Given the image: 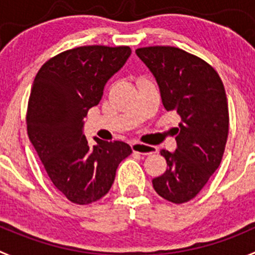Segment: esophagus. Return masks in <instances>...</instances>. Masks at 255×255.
I'll return each instance as SVG.
<instances>
[{"mask_svg": "<svg viewBox=\"0 0 255 255\" xmlns=\"http://www.w3.org/2000/svg\"><path fill=\"white\" fill-rule=\"evenodd\" d=\"M130 147H132L133 152L139 153V154H143V155H149V154H153V153L158 152L157 147H154V145L143 144V143H138V142L132 143Z\"/></svg>", "mask_w": 255, "mask_h": 255, "instance_id": "obj_1", "label": "esophagus"}]
</instances>
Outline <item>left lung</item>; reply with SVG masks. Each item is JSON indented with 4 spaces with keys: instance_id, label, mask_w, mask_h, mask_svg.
Here are the masks:
<instances>
[{
    "instance_id": "left-lung-1",
    "label": "left lung",
    "mask_w": 255,
    "mask_h": 255,
    "mask_svg": "<svg viewBox=\"0 0 255 255\" xmlns=\"http://www.w3.org/2000/svg\"><path fill=\"white\" fill-rule=\"evenodd\" d=\"M135 53L154 76L165 110L182 118L175 150H160L168 168L152 180L153 188L172 203H185L221 164L229 129L226 90L213 67L177 47H144Z\"/></svg>"
}]
</instances>
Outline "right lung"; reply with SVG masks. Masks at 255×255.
Here are the masks:
<instances>
[{"label":"right lung","instance_id":"1","mask_svg":"<svg viewBox=\"0 0 255 255\" xmlns=\"http://www.w3.org/2000/svg\"><path fill=\"white\" fill-rule=\"evenodd\" d=\"M128 46H83L62 52L37 73L27 133L54 187L68 201L90 204L110 192L118 164L132 153L121 140L83 134L85 117L102 100L106 83L129 58Z\"/></svg>","mask_w":255,"mask_h":255}]
</instances>
